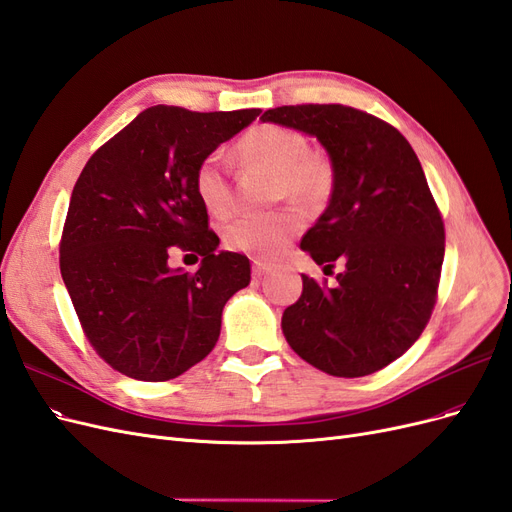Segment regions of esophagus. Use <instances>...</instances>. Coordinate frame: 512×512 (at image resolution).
I'll use <instances>...</instances> for the list:
<instances>
[{
	"instance_id": "34e87169",
	"label": "esophagus",
	"mask_w": 512,
	"mask_h": 512,
	"mask_svg": "<svg viewBox=\"0 0 512 512\" xmlns=\"http://www.w3.org/2000/svg\"><path fill=\"white\" fill-rule=\"evenodd\" d=\"M270 272H272L270 263H266V261H255V263H253V276H255V278H261V276H266V274H270Z\"/></svg>"
}]
</instances>
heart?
<instances>
[{"mask_svg": "<svg viewBox=\"0 0 512 512\" xmlns=\"http://www.w3.org/2000/svg\"><path fill=\"white\" fill-rule=\"evenodd\" d=\"M236 155L244 166L274 172V200H293L306 208H319L334 193L336 168L332 157L319 148H308V138L293 127L255 125L240 138ZM193 187L197 200L212 217L225 219L234 212V187L229 183L221 155L212 153L197 163ZM304 225V212L298 206H285L234 221L227 225L223 238L232 251L274 259L287 249Z\"/></svg>", "mask_w": 512, "mask_h": 512, "instance_id": "b5f03b06", "label": "heart"}]
</instances>
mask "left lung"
I'll return each mask as SVG.
<instances>
[{
	"instance_id": "obj_1",
	"label": "left lung",
	"mask_w": 512,
	"mask_h": 512,
	"mask_svg": "<svg viewBox=\"0 0 512 512\" xmlns=\"http://www.w3.org/2000/svg\"><path fill=\"white\" fill-rule=\"evenodd\" d=\"M261 121L315 136L336 168L329 204L300 246L319 266L344 261V272L336 287L302 274L283 334L325 374L383 370L417 342L438 298L444 223L421 163L398 129L351 106H280Z\"/></svg>"
}]
</instances>
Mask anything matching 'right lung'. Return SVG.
Here are the masks:
<instances>
[{"mask_svg": "<svg viewBox=\"0 0 512 512\" xmlns=\"http://www.w3.org/2000/svg\"><path fill=\"white\" fill-rule=\"evenodd\" d=\"M259 112L151 106L82 168L59 268L82 332L117 372L161 383L200 364L219 340L225 302L251 283L249 259L217 251L193 174ZM176 250L200 254L201 270L172 271Z\"/></svg>", "mask_w": 512, "mask_h": 512, "instance_id": "add662e5", "label": "right lung"}]
</instances>
